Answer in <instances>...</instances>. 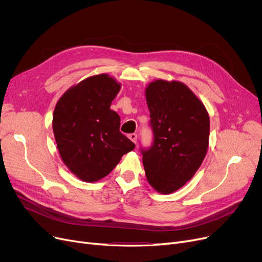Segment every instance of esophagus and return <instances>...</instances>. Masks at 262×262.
I'll return each mask as SVG.
<instances>
[{"label": "esophagus", "mask_w": 262, "mask_h": 262, "mask_svg": "<svg viewBox=\"0 0 262 262\" xmlns=\"http://www.w3.org/2000/svg\"><path fill=\"white\" fill-rule=\"evenodd\" d=\"M128 138H129L134 143H136V142H137V134H136V133L129 134V135H128Z\"/></svg>", "instance_id": "obj_1"}]
</instances>
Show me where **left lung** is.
Returning a JSON list of instances; mask_svg holds the SVG:
<instances>
[{
	"label": "left lung",
	"mask_w": 262,
	"mask_h": 262,
	"mask_svg": "<svg viewBox=\"0 0 262 262\" xmlns=\"http://www.w3.org/2000/svg\"><path fill=\"white\" fill-rule=\"evenodd\" d=\"M153 143L141 148L147 182L169 194L189 182L208 148L207 110L180 81L155 80L145 90Z\"/></svg>",
	"instance_id": "left-lung-1"
}]
</instances>
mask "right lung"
<instances>
[{
	"instance_id": "obj_1",
	"label": "right lung",
	"mask_w": 262,
	"mask_h": 262,
	"mask_svg": "<svg viewBox=\"0 0 262 262\" xmlns=\"http://www.w3.org/2000/svg\"><path fill=\"white\" fill-rule=\"evenodd\" d=\"M120 84L107 74L88 77L56 104L53 130L62 161L79 180L93 183L112 172L135 143L120 132V117L110 109Z\"/></svg>"
}]
</instances>
